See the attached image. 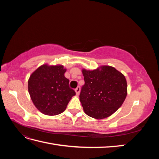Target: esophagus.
<instances>
[{"label":"esophagus","mask_w":159,"mask_h":159,"mask_svg":"<svg viewBox=\"0 0 159 159\" xmlns=\"http://www.w3.org/2000/svg\"><path fill=\"white\" fill-rule=\"evenodd\" d=\"M75 93H76V95H79L80 92V86H78V87H77V88L75 89Z\"/></svg>","instance_id":"34e87169"}]
</instances>
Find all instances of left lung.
<instances>
[{"mask_svg":"<svg viewBox=\"0 0 159 159\" xmlns=\"http://www.w3.org/2000/svg\"><path fill=\"white\" fill-rule=\"evenodd\" d=\"M85 84L80 100L84 112L96 119L109 117L121 106L127 94L125 77L113 67L82 70Z\"/></svg>","mask_w":159,"mask_h":159,"instance_id":"left-lung-1","label":"left lung"}]
</instances>
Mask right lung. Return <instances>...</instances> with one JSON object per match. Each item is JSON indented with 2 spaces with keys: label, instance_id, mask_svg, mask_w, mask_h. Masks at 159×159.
I'll return each mask as SVG.
<instances>
[{
  "label": "right lung",
  "instance_id": "add662e5",
  "mask_svg": "<svg viewBox=\"0 0 159 159\" xmlns=\"http://www.w3.org/2000/svg\"><path fill=\"white\" fill-rule=\"evenodd\" d=\"M66 69L61 65L43 64L30 76L28 92L35 107L47 115L64 111L71 98L75 95L64 76Z\"/></svg>",
  "mask_w": 159,
  "mask_h": 159
}]
</instances>
